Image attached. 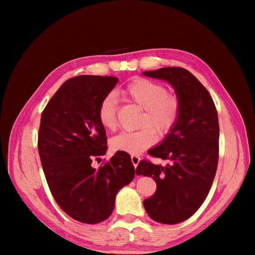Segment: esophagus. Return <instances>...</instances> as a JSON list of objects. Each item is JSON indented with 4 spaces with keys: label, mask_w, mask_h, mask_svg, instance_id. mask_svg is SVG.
Listing matches in <instances>:
<instances>
[{
    "label": "esophagus",
    "mask_w": 255,
    "mask_h": 255,
    "mask_svg": "<svg viewBox=\"0 0 255 255\" xmlns=\"http://www.w3.org/2000/svg\"><path fill=\"white\" fill-rule=\"evenodd\" d=\"M131 162H132L133 166L137 167V165L139 164V162H140V158L138 155H131Z\"/></svg>",
    "instance_id": "1"
}]
</instances>
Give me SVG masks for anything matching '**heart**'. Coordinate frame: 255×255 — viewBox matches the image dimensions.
I'll return each instance as SVG.
<instances>
[{
    "label": "heart",
    "instance_id": "b5f03b06",
    "mask_svg": "<svg viewBox=\"0 0 255 255\" xmlns=\"http://www.w3.org/2000/svg\"><path fill=\"white\" fill-rule=\"evenodd\" d=\"M129 101L143 108L136 131H124L111 141L115 151L139 154L153 145L156 139L154 130L161 136L169 133L181 115V100L176 94L167 92L163 84L144 78H137L122 90ZM97 116L101 125L110 131L117 128V99L107 94L100 103Z\"/></svg>",
    "mask_w": 255,
    "mask_h": 255
}]
</instances>
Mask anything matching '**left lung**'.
Listing matches in <instances>:
<instances>
[{"instance_id":"1","label":"left lung","mask_w":255,"mask_h":255,"mask_svg":"<svg viewBox=\"0 0 255 255\" xmlns=\"http://www.w3.org/2000/svg\"><path fill=\"white\" fill-rule=\"evenodd\" d=\"M165 80L181 100V115L174 128L149 155L169 163L165 166L141 160L138 175L156 183L152 196L143 200L150 218L174 225L188 219L205 202L213 185L219 158V123L207 89L186 69L167 67L143 72Z\"/></svg>"}]
</instances>
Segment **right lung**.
<instances>
[{
    "mask_svg": "<svg viewBox=\"0 0 255 255\" xmlns=\"http://www.w3.org/2000/svg\"><path fill=\"white\" fill-rule=\"evenodd\" d=\"M118 79L79 75L67 80L41 113L38 152L53 198L64 213L83 224L110 217L119 189L130 183L134 167L130 155L117 151L99 169L107 138L97 111Z\"/></svg>",
    "mask_w": 255,
    "mask_h": 255,
    "instance_id": "1",
    "label": "right lung"
}]
</instances>
